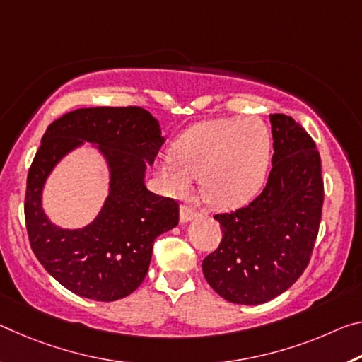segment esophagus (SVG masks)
Instances as JSON below:
<instances>
[{"label":"esophagus","instance_id":"1","mask_svg":"<svg viewBox=\"0 0 362 362\" xmlns=\"http://www.w3.org/2000/svg\"><path fill=\"white\" fill-rule=\"evenodd\" d=\"M197 211L192 204H182L180 206V222H188L197 217Z\"/></svg>","mask_w":362,"mask_h":362}]
</instances>
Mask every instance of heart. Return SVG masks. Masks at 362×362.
<instances>
[{"label": "heart", "instance_id": "obj_1", "mask_svg": "<svg viewBox=\"0 0 362 362\" xmlns=\"http://www.w3.org/2000/svg\"><path fill=\"white\" fill-rule=\"evenodd\" d=\"M271 164V134L256 116L221 117L183 132L159 163V175L172 193L188 192L199 179L206 203L233 209L253 199Z\"/></svg>", "mask_w": 362, "mask_h": 362}]
</instances>
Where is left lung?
I'll use <instances>...</instances> for the list:
<instances>
[{
    "instance_id": "obj_1",
    "label": "left lung",
    "mask_w": 362,
    "mask_h": 362,
    "mask_svg": "<svg viewBox=\"0 0 362 362\" xmlns=\"http://www.w3.org/2000/svg\"><path fill=\"white\" fill-rule=\"evenodd\" d=\"M272 169L261 194L237 211L216 214L219 248L204 257L212 290L235 305H261L305 272L324 204L320 154L308 132L285 114H271Z\"/></svg>"
}]
</instances>
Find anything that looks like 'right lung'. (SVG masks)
Here are the masks:
<instances>
[{
  "label": "right lung",
  "mask_w": 362,
  "mask_h": 362,
  "mask_svg": "<svg viewBox=\"0 0 362 362\" xmlns=\"http://www.w3.org/2000/svg\"><path fill=\"white\" fill-rule=\"evenodd\" d=\"M83 141L96 142L112 169V192L100 216L85 229L53 226L41 209L50 169ZM158 120L136 106L82 107L45 132L27 175L25 227L40 264L72 293L116 301L139 288L158 235L179 223V203L145 187L146 160L163 146Z\"/></svg>",
  "instance_id": "obj_1"
}]
</instances>
